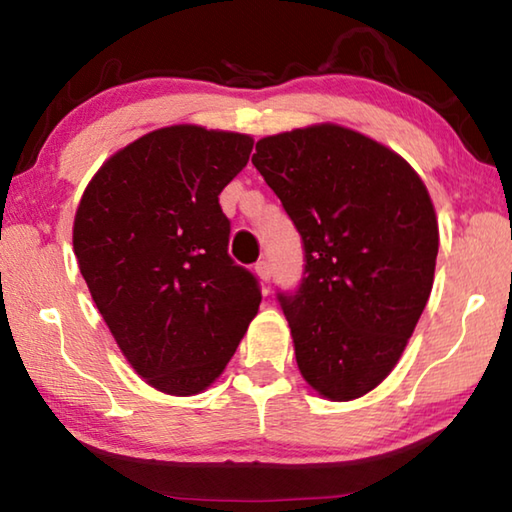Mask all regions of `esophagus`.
Listing matches in <instances>:
<instances>
[{
  "label": "esophagus",
  "instance_id": "1",
  "mask_svg": "<svg viewBox=\"0 0 512 512\" xmlns=\"http://www.w3.org/2000/svg\"><path fill=\"white\" fill-rule=\"evenodd\" d=\"M255 273L259 275V280L266 284L268 280H271V264H268L266 259H262V262L255 264Z\"/></svg>",
  "mask_w": 512,
  "mask_h": 512
}]
</instances>
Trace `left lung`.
<instances>
[{
    "label": "left lung",
    "instance_id": "8db88e82",
    "mask_svg": "<svg viewBox=\"0 0 512 512\" xmlns=\"http://www.w3.org/2000/svg\"><path fill=\"white\" fill-rule=\"evenodd\" d=\"M253 164L305 250L296 291H277L296 361L327 400L366 395L400 361L427 305L438 221L411 164L336 124L259 140Z\"/></svg>",
    "mask_w": 512,
    "mask_h": 512
}]
</instances>
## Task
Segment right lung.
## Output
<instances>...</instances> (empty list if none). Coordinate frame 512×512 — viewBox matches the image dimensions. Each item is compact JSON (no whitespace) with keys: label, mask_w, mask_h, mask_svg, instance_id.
Here are the masks:
<instances>
[{"label":"right lung","mask_w":512,"mask_h":512,"mask_svg":"<svg viewBox=\"0 0 512 512\" xmlns=\"http://www.w3.org/2000/svg\"><path fill=\"white\" fill-rule=\"evenodd\" d=\"M253 137L169 126L94 173L74 219V253L119 350L146 384L196 395L221 375L262 291L228 255L219 194Z\"/></svg>","instance_id":"right-lung-1"}]
</instances>
